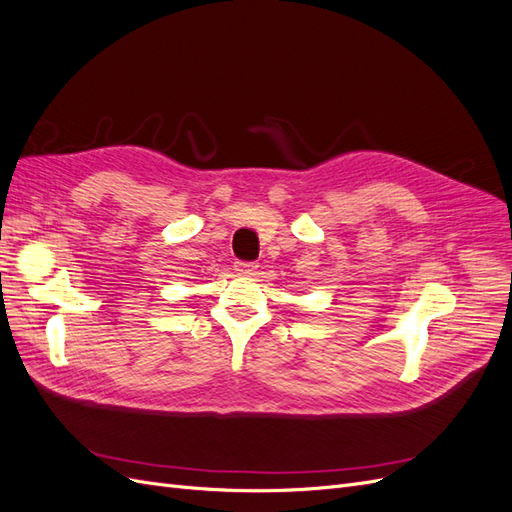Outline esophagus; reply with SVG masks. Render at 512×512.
<instances>
[{"label":"esophagus","mask_w":512,"mask_h":512,"mask_svg":"<svg viewBox=\"0 0 512 512\" xmlns=\"http://www.w3.org/2000/svg\"><path fill=\"white\" fill-rule=\"evenodd\" d=\"M256 269H258V262H250V260L235 262V271H239V273H254Z\"/></svg>","instance_id":"34e87169"}]
</instances>
